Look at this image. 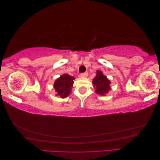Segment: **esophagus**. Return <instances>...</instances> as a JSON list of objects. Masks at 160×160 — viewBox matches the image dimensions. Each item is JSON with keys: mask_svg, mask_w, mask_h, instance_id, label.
Returning <instances> with one entry per match:
<instances>
[{"mask_svg": "<svg viewBox=\"0 0 160 160\" xmlns=\"http://www.w3.org/2000/svg\"><path fill=\"white\" fill-rule=\"evenodd\" d=\"M88 72H83V73L81 74V77H88Z\"/></svg>", "mask_w": 160, "mask_h": 160, "instance_id": "1", "label": "esophagus"}]
</instances>
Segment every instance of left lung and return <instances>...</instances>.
<instances>
[{
	"label": "left lung",
	"mask_w": 160,
	"mask_h": 160,
	"mask_svg": "<svg viewBox=\"0 0 160 160\" xmlns=\"http://www.w3.org/2000/svg\"><path fill=\"white\" fill-rule=\"evenodd\" d=\"M93 84L96 93L100 95H105L111 89L110 81L99 70L96 72V76L93 79Z\"/></svg>",
	"instance_id": "8db88e82"
}]
</instances>
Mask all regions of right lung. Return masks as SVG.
Wrapping results in <instances>:
<instances>
[{
  "label": "right lung",
  "mask_w": 160,
  "mask_h": 160,
  "mask_svg": "<svg viewBox=\"0 0 160 160\" xmlns=\"http://www.w3.org/2000/svg\"><path fill=\"white\" fill-rule=\"evenodd\" d=\"M75 77L68 74H63L58 78L54 83V88L57 92V96H59L61 98H65L68 96L73 85Z\"/></svg>",
  "instance_id": "1"
}]
</instances>
